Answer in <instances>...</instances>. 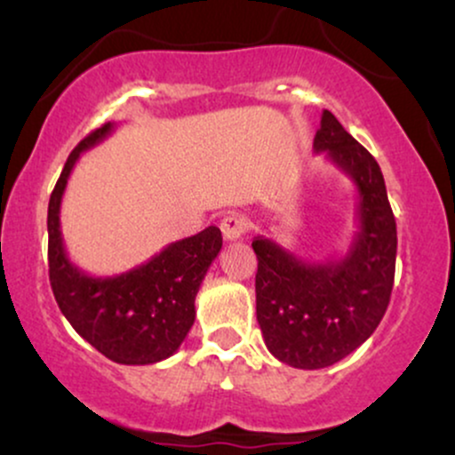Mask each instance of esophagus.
Returning <instances> with one entry per match:
<instances>
[{"label":"esophagus","instance_id":"esophagus-1","mask_svg":"<svg viewBox=\"0 0 455 455\" xmlns=\"http://www.w3.org/2000/svg\"><path fill=\"white\" fill-rule=\"evenodd\" d=\"M220 228L222 237L227 239V242H235V239H239L245 231H248V220H245L243 216H239V213H228V216L220 222Z\"/></svg>","mask_w":455,"mask_h":455}]
</instances>
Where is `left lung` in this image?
Returning a JSON list of instances; mask_svg holds the SVG:
<instances>
[{
    "label": "left lung",
    "instance_id": "left-lung-1",
    "mask_svg": "<svg viewBox=\"0 0 455 455\" xmlns=\"http://www.w3.org/2000/svg\"><path fill=\"white\" fill-rule=\"evenodd\" d=\"M357 188V233L338 260L307 263L257 237V321L269 353L301 370L333 365L379 327L394 289L395 218L379 162L329 111L315 137Z\"/></svg>",
    "mask_w": 455,
    "mask_h": 455
}]
</instances>
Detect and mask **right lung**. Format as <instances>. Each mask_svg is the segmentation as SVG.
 <instances>
[{
  "instance_id": "add662e5",
  "label": "right lung",
  "mask_w": 455,
  "mask_h": 455,
  "mask_svg": "<svg viewBox=\"0 0 455 455\" xmlns=\"http://www.w3.org/2000/svg\"><path fill=\"white\" fill-rule=\"evenodd\" d=\"M104 124L72 149L49 201V278L55 301L70 325L111 362L148 365L171 357L195 325V299L222 248L218 227L166 245L148 263L96 278L68 259L60 207L78 156L113 132Z\"/></svg>"
}]
</instances>
